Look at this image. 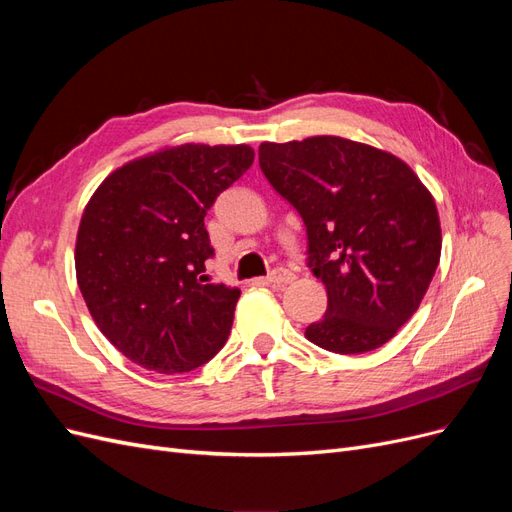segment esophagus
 <instances>
[{
    "instance_id": "obj_1",
    "label": "esophagus",
    "mask_w": 512,
    "mask_h": 512,
    "mask_svg": "<svg viewBox=\"0 0 512 512\" xmlns=\"http://www.w3.org/2000/svg\"><path fill=\"white\" fill-rule=\"evenodd\" d=\"M292 280H294V273L288 269H275L267 275V284H273V286H286Z\"/></svg>"
}]
</instances>
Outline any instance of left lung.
<instances>
[{
	"mask_svg": "<svg viewBox=\"0 0 512 512\" xmlns=\"http://www.w3.org/2000/svg\"><path fill=\"white\" fill-rule=\"evenodd\" d=\"M260 170L299 211L307 267L327 288L309 342L337 354L376 350L412 318L438 269V209L414 170L339 136L262 143Z\"/></svg>",
	"mask_w": 512,
	"mask_h": 512,
	"instance_id": "8db88e82",
	"label": "left lung"
}]
</instances>
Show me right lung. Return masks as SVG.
<instances>
[{
    "label": "right lung",
    "instance_id": "add662e5",
    "mask_svg": "<svg viewBox=\"0 0 512 512\" xmlns=\"http://www.w3.org/2000/svg\"><path fill=\"white\" fill-rule=\"evenodd\" d=\"M254 162L247 145H181L128 162L87 203L76 282L123 356L183 374L226 344L241 290L211 284L205 215Z\"/></svg>",
    "mask_w": 512,
    "mask_h": 512
}]
</instances>
